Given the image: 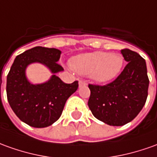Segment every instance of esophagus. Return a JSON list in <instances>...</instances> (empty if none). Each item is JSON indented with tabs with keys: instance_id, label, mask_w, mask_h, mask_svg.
Here are the masks:
<instances>
[{
	"instance_id": "esophagus-1",
	"label": "esophagus",
	"mask_w": 157,
	"mask_h": 157,
	"mask_svg": "<svg viewBox=\"0 0 157 157\" xmlns=\"http://www.w3.org/2000/svg\"><path fill=\"white\" fill-rule=\"evenodd\" d=\"M78 85L79 86H85V85H87V83L84 80H79L78 81Z\"/></svg>"
}]
</instances>
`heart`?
Masks as SVG:
<instances>
[{
  "instance_id": "heart-1",
  "label": "heart",
  "mask_w": 157,
  "mask_h": 157,
  "mask_svg": "<svg viewBox=\"0 0 157 157\" xmlns=\"http://www.w3.org/2000/svg\"><path fill=\"white\" fill-rule=\"evenodd\" d=\"M71 67L82 75H90L93 80L105 83L113 80L121 72L124 58L120 53L95 51L74 56Z\"/></svg>"
}]
</instances>
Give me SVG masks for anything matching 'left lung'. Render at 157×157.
<instances>
[{
	"instance_id": "left-lung-1",
	"label": "left lung",
	"mask_w": 157,
	"mask_h": 157,
	"mask_svg": "<svg viewBox=\"0 0 157 157\" xmlns=\"http://www.w3.org/2000/svg\"><path fill=\"white\" fill-rule=\"evenodd\" d=\"M121 53L127 65L117 78L103 86L89 85L91 113L113 126H124L138 115L145 104L149 88L145 60L128 48Z\"/></svg>"
}]
</instances>
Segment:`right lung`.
I'll list each match as a JSON object with an SVG mask.
<instances>
[{
  "label": "right lung",
  "instance_id": "right-lung-1",
  "mask_svg": "<svg viewBox=\"0 0 157 157\" xmlns=\"http://www.w3.org/2000/svg\"><path fill=\"white\" fill-rule=\"evenodd\" d=\"M60 54V50L54 48H32L15 58L7 74V101L19 120L32 127L43 128L54 124L60 117L67 100L78 90V81L65 84L56 76L63 71L57 63ZM33 63L49 68L52 75L48 81L42 84L29 81L26 68Z\"/></svg>",
  "mask_w": 157,
  "mask_h": 157
}]
</instances>
